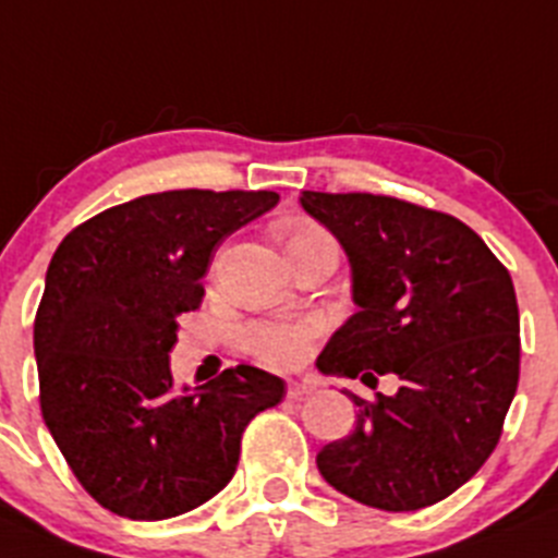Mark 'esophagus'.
I'll return each instance as SVG.
<instances>
[{
	"instance_id": "esophagus-1",
	"label": "esophagus",
	"mask_w": 558,
	"mask_h": 558,
	"mask_svg": "<svg viewBox=\"0 0 558 558\" xmlns=\"http://www.w3.org/2000/svg\"><path fill=\"white\" fill-rule=\"evenodd\" d=\"M312 395L310 384H299V380H290L288 384V397L290 400H304V397Z\"/></svg>"
}]
</instances>
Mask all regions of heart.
<instances>
[{
  "instance_id": "b5f03b06",
  "label": "heart",
  "mask_w": 558,
  "mask_h": 558,
  "mask_svg": "<svg viewBox=\"0 0 558 558\" xmlns=\"http://www.w3.org/2000/svg\"><path fill=\"white\" fill-rule=\"evenodd\" d=\"M312 243H333L323 227L317 225H295L293 230L284 235V248L299 252V248L312 246ZM323 326L320 320H299V323H279V320H263L252 323L243 331V344L252 355H257L259 362L270 364V367L290 369L299 367L310 355L312 342L320 337Z\"/></svg>"
}]
</instances>
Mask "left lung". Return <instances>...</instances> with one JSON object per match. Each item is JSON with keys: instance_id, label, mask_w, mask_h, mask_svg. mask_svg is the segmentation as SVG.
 <instances>
[{"instance_id": "8db88e82", "label": "left lung", "mask_w": 558, "mask_h": 558, "mask_svg": "<svg viewBox=\"0 0 558 558\" xmlns=\"http://www.w3.org/2000/svg\"><path fill=\"white\" fill-rule=\"evenodd\" d=\"M301 205L350 263L359 312L317 359L323 375L400 380L359 405L353 433L317 452L323 480L386 512L452 496L501 438L521 375L509 270L463 221L380 194L304 191Z\"/></svg>"}]
</instances>
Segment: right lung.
Wrapping results in <instances>:
<instances>
[{
  "label": "right lung",
  "instance_id": "1",
  "mask_svg": "<svg viewBox=\"0 0 558 558\" xmlns=\"http://www.w3.org/2000/svg\"><path fill=\"white\" fill-rule=\"evenodd\" d=\"M276 191H161L68 232L35 315L40 411L84 490L131 521H163L232 480L246 424L284 397L248 364L174 389L178 317L199 306L227 235Z\"/></svg>",
  "mask_w": 558,
  "mask_h": 558
}]
</instances>
